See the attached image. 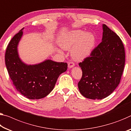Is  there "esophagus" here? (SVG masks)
<instances>
[{"mask_svg": "<svg viewBox=\"0 0 131 131\" xmlns=\"http://www.w3.org/2000/svg\"><path fill=\"white\" fill-rule=\"evenodd\" d=\"M74 63H73V62H69V63H68V68H69V69L74 67Z\"/></svg>", "mask_w": 131, "mask_h": 131, "instance_id": "34e87169", "label": "esophagus"}]
</instances>
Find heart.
<instances>
[{"label":"heart","mask_w":131,"mask_h":131,"mask_svg":"<svg viewBox=\"0 0 131 131\" xmlns=\"http://www.w3.org/2000/svg\"><path fill=\"white\" fill-rule=\"evenodd\" d=\"M58 42L64 49L70 50L72 48V57L77 61H82L91 55L95 44V38L92 32L74 30L62 34Z\"/></svg>","instance_id":"b5f03b06"}]
</instances>
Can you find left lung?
<instances>
[{
	"instance_id": "obj_1",
	"label": "left lung",
	"mask_w": 131,
	"mask_h": 131,
	"mask_svg": "<svg viewBox=\"0 0 131 131\" xmlns=\"http://www.w3.org/2000/svg\"><path fill=\"white\" fill-rule=\"evenodd\" d=\"M101 42L79 65L82 77L78 83L86 98L101 100L110 95L119 84L125 65V49L119 36L103 24Z\"/></svg>"
}]
</instances>
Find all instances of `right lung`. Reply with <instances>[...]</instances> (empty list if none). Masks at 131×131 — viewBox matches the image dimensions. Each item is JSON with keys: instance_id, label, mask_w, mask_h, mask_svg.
I'll use <instances>...</instances> for the list:
<instances>
[{"instance_id": "add662e5", "label": "right lung", "mask_w": 131, "mask_h": 131, "mask_svg": "<svg viewBox=\"0 0 131 131\" xmlns=\"http://www.w3.org/2000/svg\"><path fill=\"white\" fill-rule=\"evenodd\" d=\"M23 29L13 37L8 45L5 53L6 66L18 92L28 99H42L52 91L58 77L67 70L68 64L51 59L34 65L23 62L18 54V45Z\"/></svg>"}]
</instances>
